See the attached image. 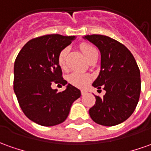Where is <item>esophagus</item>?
<instances>
[{
    "label": "esophagus",
    "instance_id": "34e87169",
    "mask_svg": "<svg viewBox=\"0 0 151 151\" xmlns=\"http://www.w3.org/2000/svg\"><path fill=\"white\" fill-rule=\"evenodd\" d=\"M87 93H88V92H87V91H85V90H82V91H81V94H82L83 96H85Z\"/></svg>",
    "mask_w": 151,
    "mask_h": 151
}]
</instances>
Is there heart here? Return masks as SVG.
Returning <instances> with one entry per match:
<instances>
[{
  "mask_svg": "<svg viewBox=\"0 0 151 151\" xmlns=\"http://www.w3.org/2000/svg\"><path fill=\"white\" fill-rule=\"evenodd\" d=\"M80 50L82 51V53L88 60L89 58L93 56V54L97 53L96 49L93 45L87 44V43H83L79 46ZM68 54V48H64L58 53V58H57V62L59 68L65 70L67 68V58ZM68 81L69 82V83L72 85L78 87V88H84L86 87L89 82L91 81V76L87 73H83L81 72H73L69 75L68 76Z\"/></svg>",
  "mask_w": 151,
  "mask_h": 151,
  "instance_id": "obj_1",
  "label": "heart"
}]
</instances>
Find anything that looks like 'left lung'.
Instances as JSON below:
<instances>
[{
    "label": "left lung",
    "mask_w": 151,
    "mask_h": 151,
    "mask_svg": "<svg viewBox=\"0 0 151 151\" xmlns=\"http://www.w3.org/2000/svg\"><path fill=\"white\" fill-rule=\"evenodd\" d=\"M84 39L101 52V71L93 86L106 91L103 97L95 95L96 102L89 109V115L101 126L118 125L132 116L139 101V67L131 51L116 40L100 35H86Z\"/></svg>",
    "instance_id": "1"
}]
</instances>
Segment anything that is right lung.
<instances>
[{
	"label": "right lung",
	"instance_id": "1",
	"mask_svg": "<svg viewBox=\"0 0 151 151\" xmlns=\"http://www.w3.org/2000/svg\"><path fill=\"white\" fill-rule=\"evenodd\" d=\"M75 36L47 35L28 41L14 64V92L24 114L43 127L63 122L73 102L81 96L79 89L68 84L57 93L52 84H67L57 62L58 53Z\"/></svg>",
	"mask_w": 151,
	"mask_h": 151
}]
</instances>
